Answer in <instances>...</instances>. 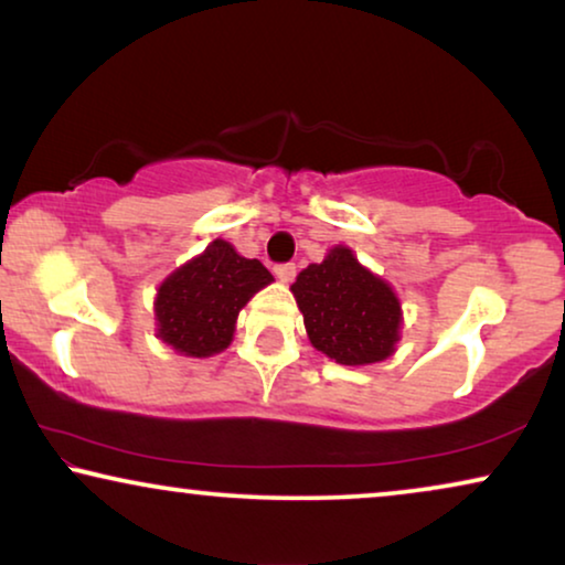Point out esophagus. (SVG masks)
<instances>
[{
  "mask_svg": "<svg viewBox=\"0 0 565 565\" xmlns=\"http://www.w3.org/2000/svg\"><path fill=\"white\" fill-rule=\"evenodd\" d=\"M275 275L280 282H292V277H296V265H292V262H288V265H277Z\"/></svg>",
  "mask_w": 565,
  "mask_h": 565,
  "instance_id": "1",
  "label": "esophagus"
}]
</instances>
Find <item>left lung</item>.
Instances as JSON below:
<instances>
[{"label": "left lung", "instance_id": "left-lung-1", "mask_svg": "<svg viewBox=\"0 0 565 565\" xmlns=\"http://www.w3.org/2000/svg\"><path fill=\"white\" fill-rule=\"evenodd\" d=\"M316 350L339 365H373L396 352L404 327L401 300L350 246H334L290 285Z\"/></svg>", "mask_w": 565, "mask_h": 565}]
</instances>
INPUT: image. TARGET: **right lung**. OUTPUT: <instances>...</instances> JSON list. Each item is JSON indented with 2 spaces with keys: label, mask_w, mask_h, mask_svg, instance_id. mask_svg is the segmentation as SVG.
<instances>
[{
  "label": "right lung",
  "mask_w": 565,
  "mask_h": 565,
  "mask_svg": "<svg viewBox=\"0 0 565 565\" xmlns=\"http://www.w3.org/2000/svg\"><path fill=\"white\" fill-rule=\"evenodd\" d=\"M273 280L259 259L215 238L159 285L157 337L184 358H213L234 339L238 311Z\"/></svg>",
  "instance_id": "right-lung-1"
}]
</instances>
